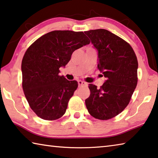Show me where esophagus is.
Segmentation results:
<instances>
[{"label":"esophagus","instance_id":"obj_1","mask_svg":"<svg viewBox=\"0 0 158 158\" xmlns=\"http://www.w3.org/2000/svg\"><path fill=\"white\" fill-rule=\"evenodd\" d=\"M87 84L84 81H81V80H79V81H78V85L79 86H82V85H85Z\"/></svg>","mask_w":158,"mask_h":158}]
</instances>
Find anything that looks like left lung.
<instances>
[{
	"label": "left lung",
	"mask_w": 158,
	"mask_h": 158,
	"mask_svg": "<svg viewBox=\"0 0 158 158\" xmlns=\"http://www.w3.org/2000/svg\"><path fill=\"white\" fill-rule=\"evenodd\" d=\"M98 51V68L106 81L100 89L89 84L85 100L93 117L108 120L124 110L137 84L138 61L132 47L105 29L84 32Z\"/></svg>",
	"instance_id": "obj_1"
}]
</instances>
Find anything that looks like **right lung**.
<instances>
[{
    "mask_svg": "<svg viewBox=\"0 0 158 158\" xmlns=\"http://www.w3.org/2000/svg\"><path fill=\"white\" fill-rule=\"evenodd\" d=\"M90 43L83 32L53 31L44 35L26 50L21 63L22 87L37 116L53 121L65 113L77 81L59 76L74 51Z\"/></svg>",
    "mask_w": 158,
    "mask_h": 158,
    "instance_id": "obj_1",
    "label": "right lung"
}]
</instances>
